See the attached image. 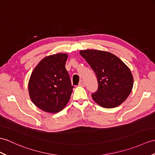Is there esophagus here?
I'll return each mask as SVG.
<instances>
[{
  "mask_svg": "<svg viewBox=\"0 0 155 155\" xmlns=\"http://www.w3.org/2000/svg\"><path fill=\"white\" fill-rule=\"evenodd\" d=\"M78 85L80 86H82V87H84V86H85V84H84V82L83 81H81L80 82H79V84Z\"/></svg>",
  "mask_w": 155,
  "mask_h": 155,
  "instance_id": "esophagus-1",
  "label": "esophagus"
}]
</instances>
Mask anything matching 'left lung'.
<instances>
[{"instance_id":"obj_1","label":"left lung","mask_w":155,"mask_h":155,"mask_svg":"<svg viewBox=\"0 0 155 155\" xmlns=\"http://www.w3.org/2000/svg\"><path fill=\"white\" fill-rule=\"evenodd\" d=\"M96 74L98 88L92 94L94 101L105 108H113L123 103L130 94L134 77L129 68L110 52L95 49L80 51Z\"/></svg>"}]
</instances>
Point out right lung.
Here are the masks:
<instances>
[{
	"label": "right lung",
	"mask_w": 155,
	"mask_h": 155,
	"mask_svg": "<svg viewBox=\"0 0 155 155\" xmlns=\"http://www.w3.org/2000/svg\"><path fill=\"white\" fill-rule=\"evenodd\" d=\"M67 53H57L41 59L28 82L30 99L39 109L57 113L69 102L74 86L65 69Z\"/></svg>",
	"instance_id": "obj_1"
}]
</instances>
